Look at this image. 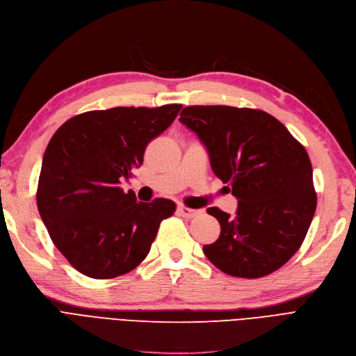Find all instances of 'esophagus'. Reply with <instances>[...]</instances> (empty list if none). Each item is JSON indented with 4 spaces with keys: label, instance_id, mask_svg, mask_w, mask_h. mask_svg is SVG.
Returning <instances> with one entry per match:
<instances>
[{
    "label": "esophagus",
    "instance_id": "1",
    "mask_svg": "<svg viewBox=\"0 0 356 356\" xmlns=\"http://www.w3.org/2000/svg\"><path fill=\"white\" fill-rule=\"evenodd\" d=\"M178 213L182 216V218H195L199 216L202 213V209H191V207H187V206H179L178 207Z\"/></svg>",
    "mask_w": 356,
    "mask_h": 356
}]
</instances>
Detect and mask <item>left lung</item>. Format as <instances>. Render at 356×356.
Here are the masks:
<instances>
[{"instance_id":"left-lung-1","label":"left lung","mask_w":356,"mask_h":356,"mask_svg":"<svg viewBox=\"0 0 356 356\" xmlns=\"http://www.w3.org/2000/svg\"><path fill=\"white\" fill-rule=\"evenodd\" d=\"M179 116L206 147L213 174L238 200L234 216L207 209L220 234L203 246L206 257L232 277L277 271L299 250L316 209L305 147L262 110L188 106Z\"/></svg>"}]
</instances>
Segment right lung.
<instances>
[{"label":"right lung","mask_w":356,"mask_h":356,"mask_svg":"<svg viewBox=\"0 0 356 356\" xmlns=\"http://www.w3.org/2000/svg\"><path fill=\"white\" fill-rule=\"evenodd\" d=\"M181 107L94 110L65 122L48 143L36 204L56 248L81 274L107 280L132 271L175 212L168 199L137 202L120 181L141 166L147 144Z\"/></svg>","instance_id":"obj_1"}]
</instances>
